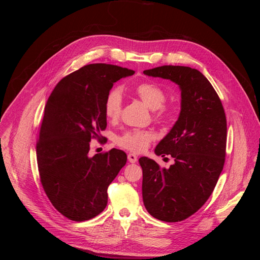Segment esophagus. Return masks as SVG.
Segmentation results:
<instances>
[{
	"label": "esophagus",
	"instance_id": "1",
	"mask_svg": "<svg viewBox=\"0 0 260 260\" xmlns=\"http://www.w3.org/2000/svg\"><path fill=\"white\" fill-rule=\"evenodd\" d=\"M128 160L131 162V164H135L138 161V156L136 154H128Z\"/></svg>",
	"mask_w": 260,
	"mask_h": 260
}]
</instances>
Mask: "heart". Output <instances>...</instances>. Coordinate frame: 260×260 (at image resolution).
<instances>
[{
	"label": "heart",
	"instance_id": "heart-1",
	"mask_svg": "<svg viewBox=\"0 0 260 260\" xmlns=\"http://www.w3.org/2000/svg\"><path fill=\"white\" fill-rule=\"evenodd\" d=\"M136 94L140 100L152 111H156L155 117L164 120L168 116L162 105L166 102V94L154 83H142L136 89ZM122 106V95L119 89H114L107 94L105 100V115L112 120L119 118ZM153 140V133L145 130H130L118 138L117 142L120 146L132 152H141L147 147Z\"/></svg>",
	"mask_w": 260,
	"mask_h": 260
}]
</instances>
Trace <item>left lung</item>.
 Instances as JSON below:
<instances>
[{"label": "left lung", "mask_w": 260, "mask_h": 260, "mask_svg": "<svg viewBox=\"0 0 260 260\" xmlns=\"http://www.w3.org/2000/svg\"><path fill=\"white\" fill-rule=\"evenodd\" d=\"M144 75L170 80L181 91L178 120L155 148L175 162L161 168L141 157L142 196L148 214L166 222L192 216L209 199L221 174L226 144V120L215 89L198 69L161 66Z\"/></svg>", "instance_id": "1"}]
</instances>
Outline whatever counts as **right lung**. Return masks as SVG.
<instances>
[{"label": "right lung", "instance_id": "right-lung-1", "mask_svg": "<svg viewBox=\"0 0 260 260\" xmlns=\"http://www.w3.org/2000/svg\"><path fill=\"white\" fill-rule=\"evenodd\" d=\"M135 72L109 64H90L66 76L46 102L37 145L41 183L62 216L84 221L103 211L107 187L127 162L113 148L89 156L92 138L106 125L105 100L113 85Z\"/></svg>", "mask_w": 260, "mask_h": 260}]
</instances>
